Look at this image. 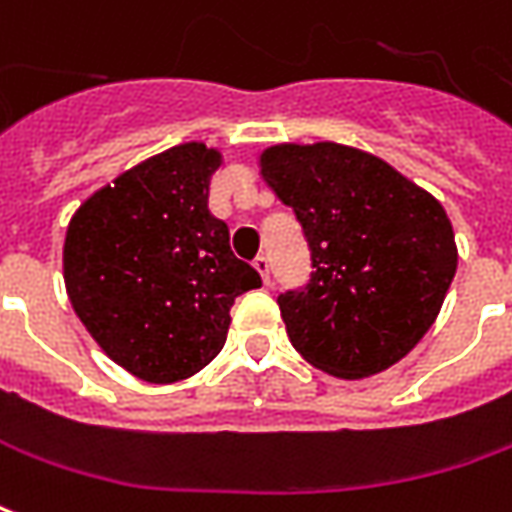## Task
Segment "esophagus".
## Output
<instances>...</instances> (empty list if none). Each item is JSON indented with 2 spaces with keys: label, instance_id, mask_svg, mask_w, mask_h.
<instances>
[{
  "label": "esophagus",
  "instance_id": "obj_1",
  "mask_svg": "<svg viewBox=\"0 0 512 512\" xmlns=\"http://www.w3.org/2000/svg\"><path fill=\"white\" fill-rule=\"evenodd\" d=\"M255 268L260 271V277H263V282H271V263H268L266 255H257L255 257Z\"/></svg>",
  "mask_w": 512,
  "mask_h": 512
}]
</instances>
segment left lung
<instances>
[{"instance_id":"left-lung-1","label":"left lung","mask_w":512,"mask_h":512,"mask_svg":"<svg viewBox=\"0 0 512 512\" xmlns=\"http://www.w3.org/2000/svg\"><path fill=\"white\" fill-rule=\"evenodd\" d=\"M260 174L310 246L307 285L277 299L293 349L341 380L399 363L455 280L441 202L380 157L332 141L268 146Z\"/></svg>"}]
</instances>
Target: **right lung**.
Masks as SVG:
<instances>
[{"label": "right lung", "instance_id": "obj_1", "mask_svg": "<svg viewBox=\"0 0 512 512\" xmlns=\"http://www.w3.org/2000/svg\"><path fill=\"white\" fill-rule=\"evenodd\" d=\"M219 166L205 144L171 146L88 196L69 221L71 307L138 380L166 385L202 371L227 341L235 296L260 288L207 210Z\"/></svg>", "mask_w": 512, "mask_h": 512}]
</instances>
